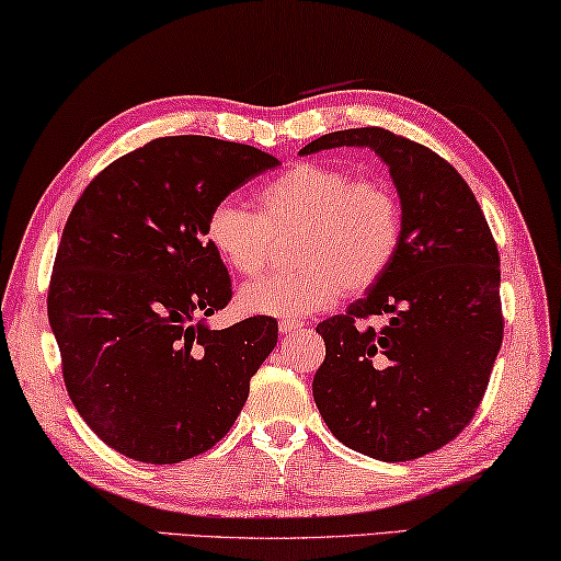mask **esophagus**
<instances>
[{
    "instance_id": "34e87169",
    "label": "esophagus",
    "mask_w": 561,
    "mask_h": 561,
    "mask_svg": "<svg viewBox=\"0 0 561 561\" xmlns=\"http://www.w3.org/2000/svg\"><path fill=\"white\" fill-rule=\"evenodd\" d=\"M297 329H301L299 319H282V322H279V332L282 334H291V332H297Z\"/></svg>"
}]
</instances>
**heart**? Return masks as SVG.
Listing matches in <instances>:
<instances>
[{"label": "heart", "mask_w": 561, "mask_h": 561, "mask_svg": "<svg viewBox=\"0 0 561 561\" xmlns=\"http://www.w3.org/2000/svg\"><path fill=\"white\" fill-rule=\"evenodd\" d=\"M202 232L239 277L262 274L274 239L295 234V270L247 284L237 305L244 314L301 317L329 307L342 291L362 295L392 270L402 247V204L392 184L377 176L299 162L260 186L256 211L232 197L217 199Z\"/></svg>", "instance_id": "obj_1"}]
</instances>
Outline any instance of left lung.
Here are the masks:
<instances>
[{"label": "left lung", "instance_id": "1", "mask_svg": "<svg viewBox=\"0 0 561 561\" xmlns=\"http://www.w3.org/2000/svg\"><path fill=\"white\" fill-rule=\"evenodd\" d=\"M369 147L402 204V247L367 295L317 324L327 357L312 392L336 439L409 461L472 422L500 354V252L469 184L430 147L389 129L332 131L299 154ZM385 316V328L366 324Z\"/></svg>", "mask_w": 561, "mask_h": 561}]
</instances>
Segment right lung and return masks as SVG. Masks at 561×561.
Returning <instances> with one entry per match:
<instances>
[{"label": "right lung", "instance_id": "add662e5", "mask_svg": "<svg viewBox=\"0 0 561 561\" xmlns=\"http://www.w3.org/2000/svg\"><path fill=\"white\" fill-rule=\"evenodd\" d=\"M277 164L237 141L159 137L77 199L47 314L69 399L119 455L176 465L215 447L242 412L279 329L262 314L207 327L232 279L202 227L211 204Z\"/></svg>", "mask_w": 561, "mask_h": 561}]
</instances>
